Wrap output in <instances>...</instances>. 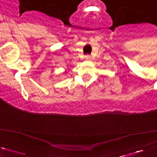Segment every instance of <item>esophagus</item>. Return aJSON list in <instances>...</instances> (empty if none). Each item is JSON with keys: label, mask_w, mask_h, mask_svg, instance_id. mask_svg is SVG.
Instances as JSON below:
<instances>
[{"label": "esophagus", "mask_w": 157, "mask_h": 157, "mask_svg": "<svg viewBox=\"0 0 157 157\" xmlns=\"http://www.w3.org/2000/svg\"><path fill=\"white\" fill-rule=\"evenodd\" d=\"M85 59L86 60H90V59H91V56H90V55H86L85 56Z\"/></svg>", "instance_id": "esophagus-1"}]
</instances>
